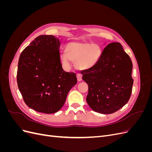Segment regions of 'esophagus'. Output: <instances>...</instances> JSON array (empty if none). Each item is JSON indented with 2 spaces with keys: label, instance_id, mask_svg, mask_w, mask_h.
Listing matches in <instances>:
<instances>
[{
  "label": "esophagus",
  "instance_id": "obj_1",
  "mask_svg": "<svg viewBox=\"0 0 152 152\" xmlns=\"http://www.w3.org/2000/svg\"><path fill=\"white\" fill-rule=\"evenodd\" d=\"M82 74H80V73H77V80L78 81L80 82L82 80Z\"/></svg>",
  "mask_w": 152,
  "mask_h": 152
}]
</instances>
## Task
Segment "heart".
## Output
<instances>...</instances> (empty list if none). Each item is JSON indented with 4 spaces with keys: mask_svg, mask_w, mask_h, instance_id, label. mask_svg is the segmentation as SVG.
<instances>
[{
    "mask_svg": "<svg viewBox=\"0 0 152 152\" xmlns=\"http://www.w3.org/2000/svg\"><path fill=\"white\" fill-rule=\"evenodd\" d=\"M102 50L98 44L90 42H71L65 48V55L62 57L64 63L68 59L75 62L76 68L80 70H88L94 66L102 56Z\"/></svg>",
    "mask_w": 152,
    "mask_h": 152,
    "instance_id": "b5f03b06",
    "label": "heart"
}]
</instances>
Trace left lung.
<instances>
[{
	"label": "left lung",
	"instance_id": "1",
	"mask_svg": "<svg viewBox=\"0 0 152 152\" xmlns=\"http://www.w3.org/2000/svg\"><path fill=\"white\" fill-rule=\"evenodd\" d=\"M132 63L119 42L106 47L96 65L82 70V80L88 85L86 101L94 112L110 114L129 99L133 79Z\"/></svg>",
	"mask_w": 152,
	"mask_h": 152
}]
</instances>
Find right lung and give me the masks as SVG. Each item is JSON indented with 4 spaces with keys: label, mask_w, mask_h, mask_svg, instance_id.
I'll list each match as a JSON object with an SVG mask.
<instances>
[{
    "label": "right lung",
    "mask_w": 152,
    "mask_h": 152,
    "mask_svg": "<svg viewBox=\"0 0 152 152\" xmlns=\"http://www.w3.org/2000/svg\"><path fill=\"white\" fill-rule=\"evenodd\" d=\"M59 39L40 35L19 58L17 83L26 104L38 112L54 113L65 104L68 92L77 82L76 74L63 70Z\"/></svg>",
    "instance_id": "add662e5"
}]
</instances>
